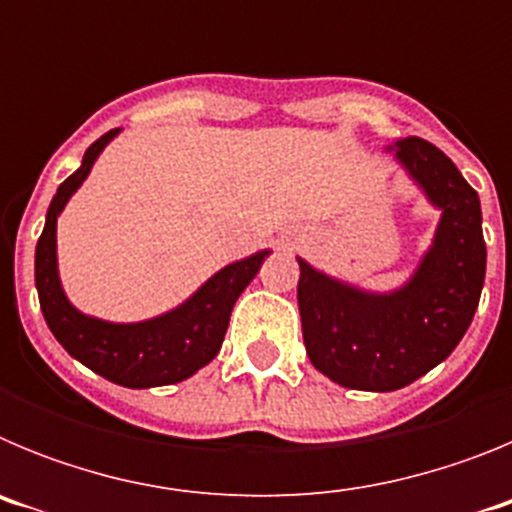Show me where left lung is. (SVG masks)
Listing matches in <instances>:
<instances>
[{"instance_id":"1","label":"left lung","mask_w":512,"mask_h":512,"mask_svg":"<svg viewBox=\"0 0 512 512\" xmlns=\"http://www.w3.org/2000/svg\"><path fill=\"white\" fill-rule=\"evenodd\" d=\"M387 151L441 212L413 274L390 292H374L297 256L307 356L320 374L348 390L395 392L449 359L485 287L487 246L477 192L428 140L400 138Z\"/></svg>"}]
</instances>
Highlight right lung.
<instances>
[{
    "label": "right lung",
    "mask_w": 512,
    "mask_h": 512,
    "mask_svg": "<svg viewBox=\"0 0 512 512\" xmlns=\"http://www.w3.org/2000/svg\"><path fill=\"white\" fill-rule=\"evenodd\" d=\"M120 130H110L94 140L81 158L79 169L53 194L51 207L45 212L43 233L35 246V287L45 323L76 361L120 387L148 390L184 382L215 359L223 346L235 300L259 274L271 251H256L246 259L223 266L194 289L187 300L148 320L112 323L81 312L66 297L58 274V217L76 189L87 182L97 158L120 135Z\"/></svg>",
    "instance_id": "1"
}]
</instances>
